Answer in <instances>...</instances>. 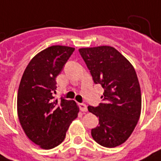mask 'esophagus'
<instances>
[{
	"label": "esophagus",
	"instance_id": "1",
	"mask_svg": "<svg viewBox=\"0 0 161 161\" xmlns=\"http://www.w3.org/2000/svg\"><path fill=\"white\" fill-rule=\"evenodd\" d=\"M78 107L80 108L81 111H83V112H86L87 110H88V108H87V105L84 104V103H78Z\"/></svg>",
	"mask_w": 161,
	"mask_h": 161
}]
</instances>
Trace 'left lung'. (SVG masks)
I'll return each instance as SVG.
<instances>
[{"mask_svg": "<svg viewBox=\"0 0 161 161\" xmlns=\"http://www.w3.org/2000/svg\"><path fill=\"white\" fill-rule=\"evenodd\" d=\"M78 51L94 83L103 88L102 103L97 107H88L99 121L91 130L92 137L104 147L119 146L131 135L141 113V92L135 68L113 47Z\"/></svg>", "mask_w": 161, "mask_h": 161, "instance_id": "8db88e82", "label": "left lung"}]
</instances>
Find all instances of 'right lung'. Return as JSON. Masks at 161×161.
Listing matches in <instances>:
<instances>
[{
	"label": "right lung",
	"instance_id": "add662e5",
	"mask_svg": "<svg viewBox=\"0 0 161 161\" xmlns=\"http://www.w3.org/2000/svg\"><path fill=\"white\" fill-rule=\"evenodd\" d=\"M73 47H49L34 57L24 71L17 93V114L24 132L42 149L63 142L78 106L73 100L54 99L56 78L73 54Z\"/></svg>",
	"mask_w": 161,
	"mask_h": 161
}]
</instances>
